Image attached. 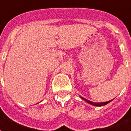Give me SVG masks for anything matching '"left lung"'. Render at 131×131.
Segmentation results:
<instances>
[{"label":"left lung","instance_id":"1","mask_svg":"<svg viewBox=\"0 0 131 131\" xmlns=\"http://www.w3.org/2000/svg\"><path fill=\"white\" fill-rule=\"evenodd\" d=\"M80 97L81 99H82V100H83L84 101H85L86 102L88 103V104H91V105H92V106H105V105H106V104H108V103L111 102L113 100H109L108 101V102H91V101L90 100H87V99H85V97H83L81 96H79Z\"/></svg>","mask_w":131,"mask_h":131}]
</instances>
